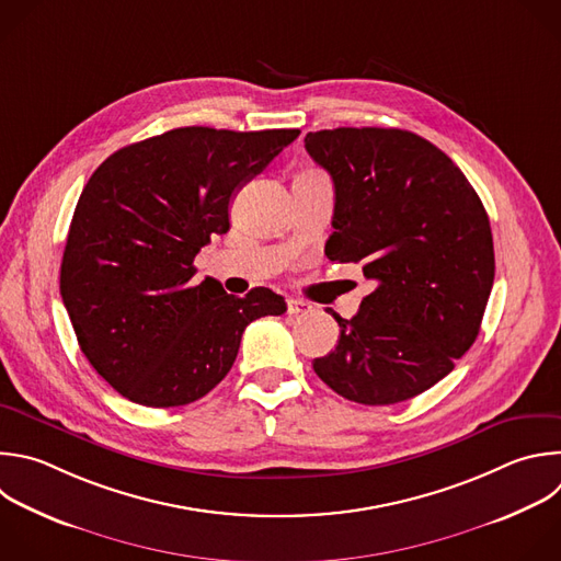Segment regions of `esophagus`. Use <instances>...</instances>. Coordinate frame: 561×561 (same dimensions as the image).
I'll use <instances>...</instances> for the list:
<instances>
[{"mask_svg":"<svg viewBox=\"0 0 561 561\" xmlns=\"http://www.w3.org/2000/svg\"><path fill=\"white\" fill-rule=\"evenodd\" d=\"M286 306H288V314H306V312L312 310V306L301 301V299H288Z\"/></svg>","mask_w":561,"mask_h":561,"instance_id":"34e87169","label":"esophagus"}]
</instances>
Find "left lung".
<instances>
[{
  "label": "left lung",
  "mask_w": 561,
  "mask_h": 561,
  "mask_svg": "<svg viewBox=\"0 0 561 561\" xmlns=\"http://www.w3.org/2000/svg\"><path fill=\"white\" fill-rule=\"evenodd\" d=\"M334 184L328 260L377 282L317 377L347 401L394 405L445 379L476 341L495 275L489 216L454 160L394 127H336L304 138Z\"/></svg>",
  "instance_id": "8db88e82"
}]
</instances>
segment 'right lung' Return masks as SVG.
Masks as SVG:
<instances>
[{
    "mask_svg": "<svg viewBox=\"0 0 561 561\" xmlns=\"http://www.w3.org/2000/svg\"><path fill=\"white\" fill-rule=\"evenodd\" d=\"M299 129L178 127L114 151L77 203L61 297L81 352L127 401L178 408L233 367L244 328L286 312L271 288L192 284L194 257L229 231V205Z\"/></svg>",
    "mask_w": 561,
    "mask_h": 561,
    "instance_id": "1",
    "label": "right lung"
}]
</instances>
